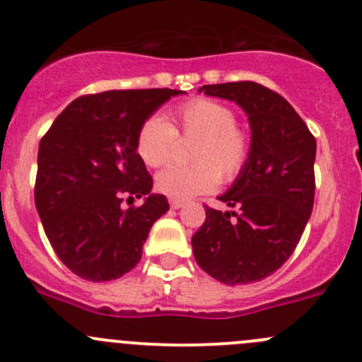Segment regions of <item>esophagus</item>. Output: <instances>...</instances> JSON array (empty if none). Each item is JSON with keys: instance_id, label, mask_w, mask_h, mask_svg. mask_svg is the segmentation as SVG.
Wrapping results in <instances>:
<instances>
[{"instance_id": "1", "label": "esophagus", "mask_w": 362, "mask_h": 362, "mask_svg": "<svg viewBox=\"0 0 362 362\" xmlns=\"http://www.w3.org/2000/svg\"><path fill=\"white\" fill-rule=\"evenodd\" d=\"M170 205H171V209L178 210L185 205V202H182V199H170Z\"/></svg>"}]
</instances>
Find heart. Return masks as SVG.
<instances>
[{"label":"heart","instance_id":"obj_1","mask_svg":"<svg viewBox=\"0 0 362 362\" xmlns=\"http://www.w3.org/2000/svg\"><path fill=\"white\" fill-rule=\"evenodd\" d=\"M178 138L196 139L191 146V166H170L156 178L157 191L173 199H189L212 191L221 182H231L244 171L251 156V139L237 125V115L217 100L192 99L171 111L168 124L152 117L141 125L136 139L139 159L150 168L168 164Z\"/></svg>","mask_w":362,"mask_h":362}]
</instances>
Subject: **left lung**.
<instances>
[{
  "mask_svg": "<svg viewBox=\"0 0 362 362\" xmlns=\"http://www.w3.org/2000/svg\"><path fill=\"white\" fill-rule=\"evenodd\" d=\"M199 92L233 100L245 111L251 156L219 196L238 212L205 206L192 252L206 274L224 285L262 281L292 256L311 216L317 141L288 100L262 84H205Z\"/></svg>",
  "mask_w": 362,
  "mask_h": 362,
  "instance_id": "8db88e82",
  "label": "left lung"
}]
</instances>
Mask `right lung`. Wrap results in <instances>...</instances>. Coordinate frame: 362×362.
I'll list each match as a JSON object with an SVG mask.
<instances>
[{
  "label": "right lung",
  "mask_w": 362,
  "mask_h": 362,
  "mask_svg": "<svg viewBox=\"0 0 362 362\" xmlns=\"http://www.w3.org/2000/svg\"><path fill=\"white\" fill-rule=\"evenodd\" d=\"M182 90H110L72 100L38 145L35 205L58 258L86 281L122 278L170 210L136 152L141 125ZM134 197L139 207L125 209Z\"/></svg>",
  "instance_id": "obj_1"
}]
</instances>
